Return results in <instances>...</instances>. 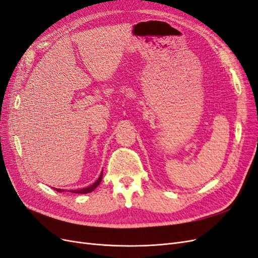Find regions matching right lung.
<instances>
[{"label": "right lung", "mask_w": 258, "mask_h": 258, "mask_svg": "<svg viewBox=\"0 0 258 258\" xmlns=\"http://www.w3.org/2000/svg\"><path fill=\"white\" fill-rule=\"evenodd\" d=\"M102 176H103V172H101V174H100L99 178L97 179V181H96L95 183L91 184L90 186H88V187H85V188H82V189L70 190V192H73V194H87V192H91V191H93V190H95V189L97 188V187L99 186V184L101 183V181H102ZM53 189H56L58 192L64 191V189H58V188H53Z\"/></svg>", "instance_id": "obj_1"}]
</instances>
